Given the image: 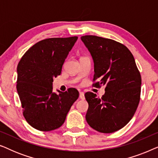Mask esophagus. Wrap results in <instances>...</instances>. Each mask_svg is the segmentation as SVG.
Listing matches in <instances>:
<instances>
[{"instance_id": "34e87169", "label": "esophagus", "mask_w": 158, "mask_h": 158, "mask_svg": "<svg viewBox=\"0 0 158 158\" xmlns=\"http://www.w3.org/2000/svg\"><path fill=\"white\" fill-rule=\"evenodd\" d=\"M79 97H80V98H81V99H84V98H85V96H84V93L83 92H80Z\"/></svg>"}]
</instances>
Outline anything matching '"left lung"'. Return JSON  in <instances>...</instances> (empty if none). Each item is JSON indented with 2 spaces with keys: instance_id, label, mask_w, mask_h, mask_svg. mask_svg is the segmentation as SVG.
<instances>
[{
  "instance_id": "left-lung-1",
  "label": "left lung",
  "mask_w": 158,
  "mask_h": 158,
  "mask_svg": "<svg viewBox=\"0 0 158 158\" xmlns=\"http://www.w3.org/2000/svg\"><path fill=\"white\" fill-rule=\"evenodd\" d=\"M81 40L94 60L93 86H106L101 98L92 92L85 94L88 103L85 119L99 132H114L128 124L137 109L141 75L132 54L125 45L94 35L81 36Z\"/></svg>"
}]
</instances>
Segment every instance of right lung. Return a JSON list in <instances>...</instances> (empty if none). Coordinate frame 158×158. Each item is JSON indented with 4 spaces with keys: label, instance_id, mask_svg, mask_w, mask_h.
Returning <instances> with one entry per match:
<instances>
[{
    "label": "right lung",
    "instance_id": "obj_1",
    "mask_svg": "<svg viewBox=\"0 0 158 158\" xmlns=\"http://www.w3.org/2000/svg\"><path fill=\"white\" fill-rule=\"evenodd\" d=\"M77 36L49 38L36 43L21 57L17 67L16 89L28 124L40 131L59 128L79 96L77 89L52 93L54 77L61 74L62 64Z\"/></svg>",
    "mask_w": 158,
    "mask_h": 158
}]
</instances>
